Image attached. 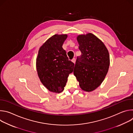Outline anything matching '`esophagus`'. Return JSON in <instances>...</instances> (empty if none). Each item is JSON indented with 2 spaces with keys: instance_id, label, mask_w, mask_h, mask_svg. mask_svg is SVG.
<instances>
[{
  "instance_id": "34e87169",
  "label": "esophagus",
  "mask_w": 133,
  "mask_h": 133,
  "mask_svg": "<svg viewBox=\"0 0 133 133\" xmlns=\"http://www.w3.org/2000/svg\"><path fill=\"white\" fill-rule=\"evenodd\" d=\"M71 61H72V63H75V62H76V58H73L72 60H71Z\"/></svg>"
}]
</instances>
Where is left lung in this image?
I'll use <instances>...</instances> for the list:
<instances>
[{
  "mask_svg": "<svg viewBox=\"0 0 133 133\" xmlns=\"http://www.w3.org/2000/svg\"><path fill=\"white\" fill-rule=\"evenodd\" d=\"M82 55L77 57L74 74L81 88L86 91L97 88L104 81L109 66V55L104 43L88 33L77 37Z\"/></svg>",
  "mask_w": 133,
  "mask_h": 133,
  "instance_id": "1",
  "label": "left lung"
}]
</instances>
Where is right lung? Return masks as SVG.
I'll use <instances>...</instances> for the list:
<instances>
[{
    "instance_id": "1",
    "label": "right lung",
    "mask_w": 133,
    "mask_h": 133,
    "mask_svg": "<svg viewBox=\"0 0 133 133\" xmlns=\"http://www.w3.org/2000/svg\"><path fill=\"white\" fill-rule=\"evenodd\" d=\"M67 37V35L51 37L39 48L36 59L37 71L41 82L54 92L64 90L75 65L62 47Z\"/></svg>"
}]
</instances>
